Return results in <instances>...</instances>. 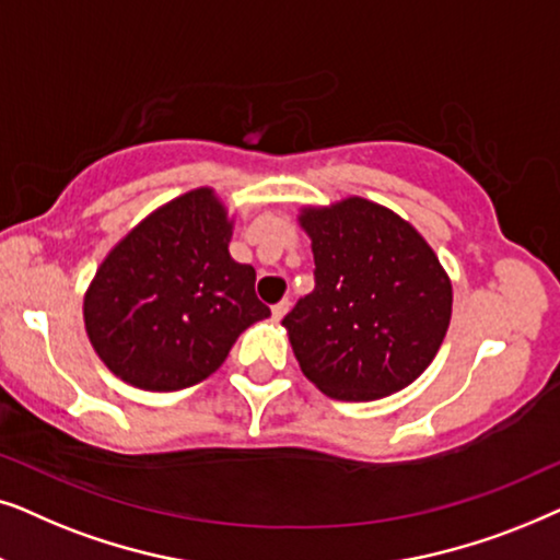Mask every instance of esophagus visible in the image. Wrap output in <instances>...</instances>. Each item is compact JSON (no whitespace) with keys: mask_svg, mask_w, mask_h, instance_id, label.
Wrapping results in <instances>:
<instances>
[{"mask_svg":"<svg viewBox=\"0 0 560 560\" xmlns=\"http://www.w3.org/2000/svg\"><path fill=\"white\" fill-rule=\"evenodd\" d=\"M289 304H292V302H289V300H281V302H276L273 307H271L273 317H276V319H281V317H284L287 312H289Z\"/></svg>","mask_w":560,"mask_h":560,"instance_id":"34e87169","label":"esophagus"}]
</instances>
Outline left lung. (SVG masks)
<instances>
[{
    "instance_id": "left-lung-1",
    "label": "left lung",
    "mask_w": 560,
    "mask_h": 560,
    "mask_svg": "<svg viewBox=\"0 0 560 560\" xmlns=\"http://www.w3.org/2000/svg\"><path fill=\"white\" fill-rule=\"evenodd\" d=\"M315 289L284 317L302 374L342 401L405 389L430 366L451 325L453 289L417 230L361 197L300 214Z\"/></svg>"
}]
</instances>
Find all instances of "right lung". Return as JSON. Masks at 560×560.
I'll list each match as a JSON object with an SVG mask.
<instances>
[{
  "label": "right lung",
  "mask_w": 560,
  "mask_h": 560,
  "mask_svg": "<svg viewBox=\"0 0 560 560\" xmlns=\"http://www.w3.org/2000/svg\"><path fill=\"white\" fill-rule=\"evenodd\" d=\"M230 235L214 191L194 189L109 250L84 296V323L112 374L145 392L186 389L271 315L256 296V268L230 258Z\"/></svg>",
  "instance_id": "add662e5"
}]
</instances>
